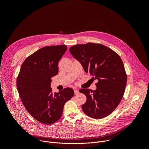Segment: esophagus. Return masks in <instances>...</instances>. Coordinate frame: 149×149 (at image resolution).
<instances>
[{
	"label": "esophagus",
	"instance_id": "1",
	"mask_svg": "<svg viewBox=\"0 0 149 149\" xmlns=\"http://www.w3.org/2000/svg\"><path fill=\"white\" fill-rule=\"evenodd\" d=\"M79 91L78 90H74V94H75V95H77V94H79Z\"/></svg>",
	"mask_w": 149,
	"mask_h": 149
}]
</instances>
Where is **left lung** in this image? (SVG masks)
<instances>
[{"label":"left lung","instance_id":"left-lung-1","mask_svg":"<svg viewBox=\"0 0 149 149\" xmlns=\"http://www.w3.org/2000/svg\"><path fill=\"white\" fill-rule=\"evenodd\" d=\"M70 51L81 63L85 72L98 81L95 90H79L87 97L82 105L84 113L95 119L107 117L120 104L126 87L127 75L121 58L100 44L75 45Z\"/></svg>","mask_w":149,"mask_h":149}]
</instances>
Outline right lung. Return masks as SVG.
I'll return each mask as SVG.
<instances>
[{"mask_svg":"<svg viewBox=\"0 0 149 149\" xmlns=\"http://www.w3.org/2000/svg\"><path fill=\"white\" fill-rule=\"evenodd\" d=\"M67 49L66 45L42 48L23 62L16 86L24 107L37 121L49 125L62 116L63 106L74 95L66 88L52 93L51 78L58 73V62Z\"/></svg>","mask_w":149,"mask_h":149,"instance_id":"add662e5","label":"right lung"}]
</instances>
